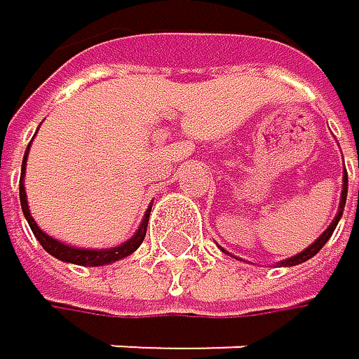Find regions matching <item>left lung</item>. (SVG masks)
<instances>
[{"mask_svg": "<svg viewBox=\"0 0 359 359\" xmlns=\"http://www.w3.org/2000/svg\"><path fill=\"white\" fill-rule=\"evenodd\" d=\"M344 200H347V170H344V176H342V194H340V206H338V213H336V217H334V222L327 226V230L321 234L319 239H316L312 245H308L304 252H299L297 256H291V258H286V260H282L280 265H284V267H295V265H299V263H306L308 258H312L316 252H319L325 243H327V239L332 237V232L336 230V226H338V222H340V217H342V209H344ZM226 252V250H224Z\"/></svg>", "mask_w": 359, "mask_h": 359, "instance_id": "8db88e82", "label": "left lung"}]
</instances>
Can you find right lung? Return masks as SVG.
<instances>
[{"mask_svg": "<svg viewBox=\"0 0 359 359\" xmlns=\"http://www.w3.org/2000/svg\"><path fill=\"white\" fill-rule=\"evenodd\" d=\"M27 153H29V146L25 150V157H23V165H21V183H19V196H21V209H23V215L34 232V237L38 239V243L43 245L51 256L64 260V263H73V265H81V267H101V265H109V263H116V260L125 258L129 254H133L144 237H146V226H148V217H150V209L146 211L144 219H142V226L137 228V232L129 241H125L122 245H116V248H109V250H86V248H73V245H66L53 237H49L47 232H43L38 228V224L34 222L32 213H29V206H27V196H25V185H23V174H25V161H27Z\"/></svg>", "mask_w": 359, "mask_h": 359, "instance_id": "obj_1", "label": "right lung"}]
</instances>
